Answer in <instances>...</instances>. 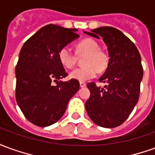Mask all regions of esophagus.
<instances>
[{"mask_svg":"<svg viewBox=\"0 0 155 155\" xmlns=\"http://www.w3.org/2000/svg\"><path fill=\"white\" fill-rule=\"evenodd\" d=\"M80 86H81V87H85V86H86V84H85V83H84V82H80Z\"/></svg>","mask_w":155,"mask_h":155,"instance_id":"34e87169","label":"esophagus"}]
</instances>
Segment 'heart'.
I'll use <instances>...</instances> for the list:
<instances>
[{
  "label": "heart",
  "instance_id": "b5f03b06",
  "mask_svg": "<svg viewBox=\"0 0 155 155\" xmlns=\"http://www.w3.org/2000/svg\"><path fill=\"white\" fill-rule=\"evenodd\" d=\"M99 45L92 39H84L76 45L78 54H85L84 67L76 68L70 73V77L79 81H86L95 77L98 71H105L109 64V56L104 51L99 50ZM58 57L62 65L71 69L75 63V56L69 47L61 48Z\"/></svg>",
  "mask_w": 155,
  "mask_h": 155
}]
</instances>
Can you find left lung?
Instances as JSON below:
<instances>
[{
    "mask_svg": "<svg viewBox=\"0 0 155 155\" xmlns=\"http://www.w3.org/2000/svg\"><path fill=\"white\" fill-rule=\"evenodd\" d=\"M84 31L94 38H102L107 45L109 64L99 81L88 83L91 96L85 110L91 120L104 128H114L127 120L139 101L140 82L143 79L140 52L130 39L118 29L102 26Z\"/></svg>",
    "mask_w": 155,
    "mask_h": 155,
    "instance_id": "obj_1",
    "label": "left lung"
}]
</instances>
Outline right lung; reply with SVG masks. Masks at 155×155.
I'll return each instance as SVG.
<instances>
[{
  "instance_id": "obj_1",
  "label": "right lung",
  "mask_w": 155,
  "mask_h": 155,
  "mask_svg": "<svg viewBox=\"0 0 155 155\" xmlns=\"http://www.w3.org/2000/svg\"><path fill=\"white\" fill-rule=\"evenodd\" d=\"M76 31L50 24L29 38L20 51L15 67V99L25 118L37 126L56 123L79 91L76 80L61 81L67 73L58 57L61 48L80 37Z\"/></svg>"
}]
</instances>
